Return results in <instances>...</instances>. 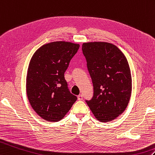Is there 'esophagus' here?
I'll return each mask as SVG.
<instances>
[{
  "instance_id": "obj_1",
  "label": "esophagus",
  "mask_w": 155,
  "mask_h": 155,
  "mask_svg": "<svg viewBox=\"0 0 155 155\" xmlns=\"http://www.w3.org/2000/svg\"><path fill=\"white\" fill-rule=\"evenodd\" d=\"M82 99H83V96H82V94H79L78 96V100H82Z\"/></svg>"
}]
</instances>
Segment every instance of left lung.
I'll return each mask as SVG.
<instances>
[{
	"label": "left lung",
	"instance_id": "1",
	"mask_svg": "<svg viewBox=\"0 0 155 155\" xmlns=\"http://www.w3.org/2000/svg\"><path fill=\"white\" fill-rule=\"evenodd\" d=\"M82 50L94 87L92 98L86 102L97 120L112 121L125 111L131 97L128 61L120 49L110 43H84Z\"/></svg>",
	"mask_w": 155,
	"mask_h": 155
}]
</instances>
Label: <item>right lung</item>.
Listing matches in <instances>:
<instances>
[{
    "instance_id": "add662e5",
    "label": "right lung",
    "mask_w": 155,
    "mask_h": 155,
    "mask_svg": "<svg viewBox=\"0 0 155 155\" xmlns=\"http://www.w3.org/2000/svg\"><path fill=\"white\" fill-rule=\"evenodd\" d=\"M79 44L54 41L40 47L32 56L26 77V92L34 110L44 120L59 121L76 102L64 74Z\"/></svg>"
}]
</instances>
